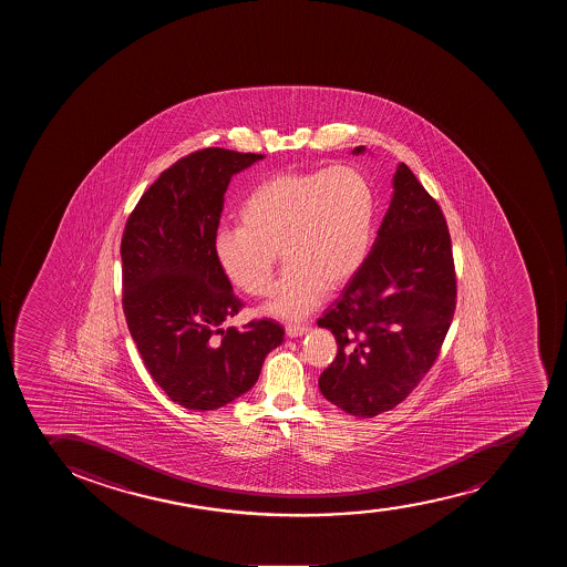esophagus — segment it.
Masks as SVG:
<instances>
[{
  "label": "esophagus",
  "mask_w": 567,
  "mask_h": 567,
  "mask_svg": "<svg viewBox=\"0 0 567 567\" xmlns=\"http://www.w3.org/2000/svg\"><path fill=\"white\" fill-rule=\"evenodd\" d=\"M307 331H309V326H305V323H288L287 326V334L290 338L303 337Z\"/></svg>",
  "instance_id": "34e87169"
}]
</instances>
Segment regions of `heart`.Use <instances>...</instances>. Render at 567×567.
Wrapping results in <instances>:
<instances>
[{
  "instance_id": "obj_1",
  "label": "heart",
  "mask_w": 567,
  "mask_h": 567,
  "mask_svg": "<svg viewBox=\"0 0 567 567\" xmlns=\"http://www.w3.org/2000/svg\"><path fill=\"white\" fill-rule=\"evenodd\" d=\"M238 219V227H221L214 236V255L225 277L247 296H268L279 249L287 266L266 312L301 318L364 264L375 192L351 166L280 172L247 194Z\"/></svg>"
}]
</instances>
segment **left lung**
I'll return each instance as SVG.
<instances>
[{"mask_svg": "<svg viewBox=\"0 0 567 567\" xmlns=\"http://www.w3.org/2000/svg\"><path fill=\"white\" fill-rule=\"evenodd\" d=\"M454 309L453 247L442 208L399 164L373 249L318 320L338 343L337 359L320 375L323 398L359 417L398 406L437 359Z\"/></svg>", "mask_w": 567, "mask_h": 567, "instance_id": "left-lung-1", "label": "left lung"}]
</instances>
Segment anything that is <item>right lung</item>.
<instances>
[{
  "label": "right lung",
  "instance_id": "obj_1",
  "mask_svg": "<svg viewBox=\"0 0 567 567\" xmlns=\"http://www.w3.org/2000/svg\"><path fill=\"white\" fill-rule=\"evenodd\" d=\"M264 158L207 147L164 169L122 236V305L153 381L174 403L216 410L251 390L264 359L285 340L271 320L221 323L240 312L214 255L230 177Z\"/></svg>",
  "mask_w": 567,
  "mask_h": 567
}]
</instances>
